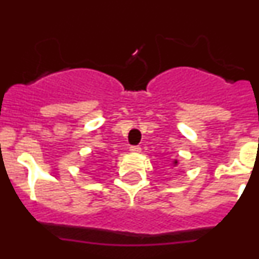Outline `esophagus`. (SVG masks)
Masks as SVG:
<instances>
[{"label":"esophagus","instance_id":"1","mask_svg":"<svg viewBox=\"0 0 259 259\" xmlns=\"http://www.w3.org/2000/svg\"><path fill=\"white\" fill-rule=\"evenodd\" d=\"M130 150H131L132 153H140L141 148L140 146H131V148H130Z\"/></svg>","mask_w":259,"mask_h":259}]
</instances>
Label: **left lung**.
Returning <instances> with one entry per match:
<instances>
[{
  "mask_svg": "<svg viewBox=\"0 0 259 259\" xmlns=\"http://www.w3.org/2000/svg\"><path fill=\"white\" fill-rule=\"evenodd\" d=\"M172 164H174V166H178V159H174Z\"/></svg>",
  "mask_w": 259,
  "mask_h": 259,
  "instance_id": "8db88e82",
  "label": "left lung"
}]
</instances>
